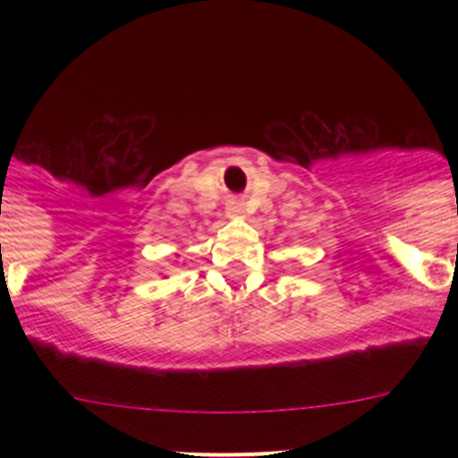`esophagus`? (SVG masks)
Wrapping results in <instances>:
<instances>
[{
    "instance_id": "34e87169",
    "label": "esophagus",
    "mask_w": 458,
    "mask_h": 458,
    "mask_svg": "<svg viewBox=\"0 0 458 458\" xmlns=\"http://www.w3.org/2000/svg\"><path fill=\"white\" fill-rule=\"evenodd\" d=\"M242 213H245V208H242L241 201H229V206H226V216H229V217H241Z\"/></svg>"
}]
</instances>
